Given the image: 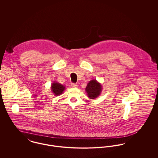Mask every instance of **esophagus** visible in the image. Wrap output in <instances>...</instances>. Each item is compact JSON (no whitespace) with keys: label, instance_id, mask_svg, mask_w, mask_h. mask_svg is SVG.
Wrapping results in <instances>:
<instances>
[{"label":"esophagus","instance_id":"esophagus-1","mask_svg":"<svg viewBox=\"0 0 158 158\" xmlns=\"http://www.w3.org/2000/svg\"><path fill=\"white\" fill-rule=\"evenodd\" d=\"M71 86L72 88H77V85L75 83H71Z\"/></svg>","mask_w":158,"mask_h":158}]
</instances>
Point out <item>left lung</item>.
I'll return each instance as SVG.
<instances>
[{"label":"left lung","instance_id":"8db88e82","mask_svg":"<svg viewBox=\"0 0 158 158\" xmlns=\"http://www.w3.org/2000/svg\"><path fill=\"white\" fill-rule=\"evenodd\" d=\"M102 89V85L95 79H93L88 83L85 91L90 99H94L100 95Z\"/></svg>","mask_w":158,"mask_h":158}]
</instances>
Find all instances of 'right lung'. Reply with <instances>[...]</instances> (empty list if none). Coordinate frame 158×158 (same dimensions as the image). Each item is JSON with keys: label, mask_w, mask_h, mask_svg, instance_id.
Returning a JSON list of instances; mask_svg holds the SVG:
<instances>
[{"label": "right lung", "mask_w": 158, "mask_h": 158, "mask_svg": "<svg viewBox=\"0 0 158 158\" xmlns=\"http://www.w3.org/2000/svg\"><path fill=\"white\" fill-rule=\"evenodd\" d=\"M65 86H63V85L59 83L58 82L54 81L53 83H52L51 85V90L53 93V94L56 96L60 95L64 90H65Z\"/></svg>", "instance_id": "1"}]
</instances>
